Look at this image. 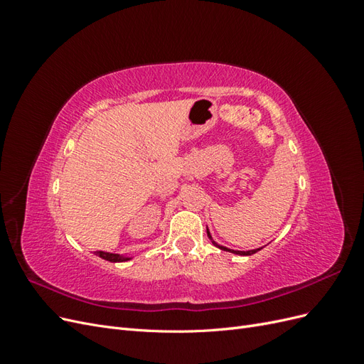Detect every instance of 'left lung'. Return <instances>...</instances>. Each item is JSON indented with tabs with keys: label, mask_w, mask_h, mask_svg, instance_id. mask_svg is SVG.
Listing matches in <instances>:
<instances>
[{
	"label": "left lung",
	"mask_w": 364,
	"mask_h": 364,
	"mask_svg": "<svg viewBox=\"0 0 364 364\" xmlns=\"http://www.w3.org/2000/svg\"><path fill=\"white\" fill-rule=\"evenodd\" d=\"M206 234H208L209 240L213 241V237H211V234H209L208 228H206ZM213 245H214V246H217L218 249H222V250H226V252H232V253H235V255H243V257H247V255H253V253H257L258 250H261V249H253V250H232V249H228V247H225V246H220V245H217L215 241H213Z\"/></svg>",
	"instance_id": "1"
}]
</instances>
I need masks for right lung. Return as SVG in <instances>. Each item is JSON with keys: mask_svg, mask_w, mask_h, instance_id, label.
<instances>
[{"mask_svg": "<svg viewBox=\"0 0 364 364\" xmlns=\"http://www.w3.org/2000/svg\"><path fill=\"white\" fill-rule=\"evenodd\" d=\"M95 255H98V257L106 259V261H111V262H123V261H129L130 259V257H123V255H118V253L103 252V250H97Z\"/></svg>", "mask_w": 364, "mask_h": 364, "instance_id": "obj_1", "label": "right lung"}]
</instances>
